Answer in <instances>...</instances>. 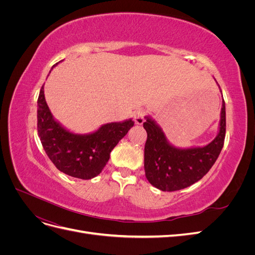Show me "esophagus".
Here are the masks:
<instances>
[{"label": "esophagus", "instance_id": "esophagus-1", "mask_svg": "<svg viewBox=\"0 0 255 255\" xmlns=\"http://www.w3.org/2000/svg\"><path fill=\"white\" fill-rule=\"evenodd\" d=\"M134 121L138 126L142 125L144 122V113L141 110H138L134 113Z\"/></svg>", "mask_w": 255, "mask_h": 255}]
</instances>
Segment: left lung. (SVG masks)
<instances>
[{"instance_id": "8db88e82", "label": "left lung", "mask_w": 255, "mask_h": 255, "mask_svg": "<svg viewBox=\"0 0 255 255\" xmlns=\"http://www.w3.org/2000/svg\"><path fill=\"white\" fill-rule=\"evenodd\" d=\"M144 118L143 128L148 134L144 145V172L154 187L163 191L180 190L201 180L210 171L225 142L226 104L223 98L218 134L204 146L177 148L167 139L155 120L150 116Z\"/></svg>"}]
</instances>
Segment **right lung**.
I'll return each instance as SVG.
<instances>
[{
	"label": "right lung",
	"mask_w": 255,
	"mask_h": 255,
	"mask_svg": "<svg viewBox=\"0 0 255 255\" xmlns=\"http://www.w3.org/2000/svg\"><path fill=\"white\" fill-rule=\"evenodd\" d=\"M133 126L134 121L128 119L105 123L88 134H76L53 117L43 86L38 97L37 128L43 149L59 171L78 179L90 180L101 173L112 150Z\"/></svg>",
	"instance_id": "1"
}]
</instances>
